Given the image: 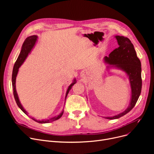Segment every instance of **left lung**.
Masks as SVG:
<instances>
[{"label":"left lung","mask_w":154,"mask_h":154,"mask_svg":"<svg viewBox=\"0 0 154 154\" xmlns=\"http://www.w3.org/2000/svg\"><path fill=\"white\" fill-rule=\"evenodd\" d=\"M119 47L114 50L109 57L104 58V62L109 65L107 68H115L121 69L129 77L131 88V101L128 107L122 112L112 116L104 117L107 119H116L124 116L132 110L136 104L142 89L141 63L131 40L123 36L116 35Z\"/></svg>","instance_id":"8db88e82"}]
</instances>
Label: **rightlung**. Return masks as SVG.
Listing matches in <instances>:
<instances>
[{
  "instance_id": "right-lung-1",
  "label": "right lung",
  "mask_w": 154,
  "mask_h": 154,
  "mask_svg": "<svg viewBox=\"0 0 154 154\" xmlns=\"http://www.w3.org/2000/svg\"><path fill=\"white\" fill-rule=\"evenodd\" d=\"M38 39V37L37 35H32L30 36V37H27L23 45H22V49L20 51V53L19 54V57H18V58L17 60V61L15 63V65L14 66V68H13V71H12V88H13V93H14V98H15V100L16 101V103L17 104V106H19V107L20 109L26 114L28 116V112H27L24 108L23 107L22 105L21 104L20 100L19 99V96H18L17 91H16V86H15V82H16V77L18 73V71H19V68L21 66V65L23 64V63L24 62V61L25 60V59L26 58L27 56L29 55V54L31 52L33 48L37 42ZM76 83V80L75 78L73 80V82L68 87L67 91H66V96H65V101H66V99L67 97V95L69 93V91H70V89H71L72 86H73L75 83ZM63 114V111L58 116H55L53 117H51V118H49L48 119H44V120H37L34 119L33 117H31V118L34 120L35 121L41 123V124H45V123H49L53 121H55L58 119H60V117L62 116Z\"/></svg>"
}]
</instances>
